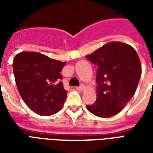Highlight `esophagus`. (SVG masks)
Here are the masks:
<instances>
[{"mask_svg":"<svg viewBox=\"0 0 153 153\" xmlns=\"http://www.w3.org/2000/svg\"><path fill=\"white\" fill-rule=\"evenodd\" d=\"M84 88H85V87H84V85H83V84H81L80 86L77 87L76 88L79 90V91H83V90L84 89Z\"/></svg>","mask_w":153,"mask_h":153,"instance_id":"obj_1","label":"esophagus"}]
</instances>
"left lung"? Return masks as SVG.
Instances as JSON below:
<instances>
[{"instance_id":"obj_1","label":"left lung","mask_w":153,"mask_h":153,"mask_svg":"<svg viewBox=\"0 0 153 153\" xmlns=\"http://www.w3.org/2000/svg\"><path fill=\"white\" fill-rule=\"evenodd\" d=\"M86 57L98 66L96 102L87 109L99 117H111L135 93L142 72L139 57L131 46L119 42L106 44Z\"/></svg>"}]
</instances>
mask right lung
I'll list each match as a JSON object with an SVG mask.
<instances>
[{"instance_id": "1", "label": "right lung", "mask_w": 153, "mask_h": 153, "mask_svg": "<svg viewBox=\"0 0 153 153\" xmlns=\"http://www.w3.org/2000/svg\"><path fill=\"white\" fill-rule=\"evenodd\" d=\"M65 65V62L33 51L15 56L13 71L19 93L36 114L51 115L62 108L67 91L60 81V72Z\"/></svg>"}]
</instances>
